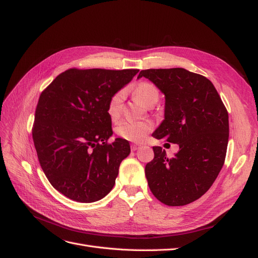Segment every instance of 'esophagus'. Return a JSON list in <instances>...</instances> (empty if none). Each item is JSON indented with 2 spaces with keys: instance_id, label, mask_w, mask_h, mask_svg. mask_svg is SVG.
<instances>
[{
  "instance_id": "1",
  "label": "esophagus",
  "mask_w": 258,
  "mask_h": 258,
  "mask_svg": "<svg viewBox=\"0 0 258 258\" xmlns=\"http://www.w3.org/2000/svg\"><path fill=\"white\" fill-rule=\"evenodd\" d=\"M139 145L138 144H131V151L132 152H136L137 150H139Z\"/></svg>"
}]
</instances>
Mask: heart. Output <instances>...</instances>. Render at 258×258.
<instances>
[{"label":"heart","mask_w":258,"mask_h":258,"mask_svg":"<svg viewBox=\"0 0 258 258\" xmlns=\"http://www.w3.org/2000/svg\"><path fill=\"white\" fill-rule=\"evenodd\" d=\"M135 95L145 105L156 103L159 99V90L152 83L142 82L136 86ZM123 91L115 92L110 98L106 106V112L112 120H116L122 111ZM153 130V123L150 120H123L116 126V134L123 140L130 142H142L146 136Z\"/></svg>","instance_id":"b5f03b06"}]
</instances>
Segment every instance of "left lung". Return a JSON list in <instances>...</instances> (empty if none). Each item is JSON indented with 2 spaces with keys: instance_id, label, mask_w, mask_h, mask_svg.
Returning <instances> with one entry per match:
<instances>
[{
  "instance_id": "8db88e82",
  "label": "left lung",
  "mask_w": 258,
  "mask_h": 258,
  "mask_svg": "<svg viewBox=\"0 0 258 258\" xmlns=\"http://www.w3.org/2000/svg\"><path fill=\"white\" fill-rule=\"evenodd\" d=\"M146 77L165 93V119L153 137L179 146L174 157L154 146L145 175L154 196L170 207L205 195L224 165L229 138L228 112L207 77L182 68L148 69Z\"/></svg>"
}]
</instances>
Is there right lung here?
I'll return each mask as SVG.
<instances>
[{
	"mask_svg": "<svg viewBox=\"0 0 258 258\" xmlns=\"http://www.w3.org/2000/svg\"><path fill=\"white\" fill-rule=\"evenodd\" d=\"M138 72L69 69L42 91L33 142L46 177L66 197L93 202L112 190L130 145L120 138L108 142L113 130L106 106Z\"/></svg>",
	"mask_w": 258,
	"mask_h": 258,
	"instance_id": "right-lung-1",
	"label": "right lung"
}]
</instances>
